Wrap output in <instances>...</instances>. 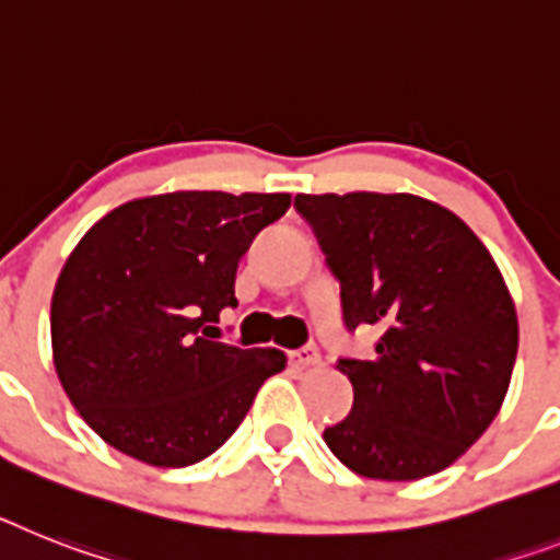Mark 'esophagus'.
Listing matches in <instances>:
<instances>
[{"mask_svg": "<svg viewBox=\"0 0 560 560\" xmlns=\"http://www.w3.org/2000/svg\"><path fill=\"white\" fill-rule=\"evenodd\" d=\"M318 361H322V355H318L316 347H302V350L290 352V364H293V368H316Z\"/></svg>", "mask_w": 560, "mask_h": 560, "instance_id": "esophagus-1", "label": "esophagus"}]
</instances>
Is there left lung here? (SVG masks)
<instances>
[{
  "label": "left lung",
  "instance_id": "1",
  "mask_svg": "<svg viewBox=\"0 0 560 560\" xmlns=\"http://www.w3.org/2000/svg\"><path fill=\"white\" fill-rule=\"evenodd\" d=\"M341 284L347 330H378L373 359H338L352 410L327 427L364 478L416 481L462 458L492 424L518 352L504 276L455 213L410 192L295 196Z\"/></svg>",
  "mask_w": 560,
  "mask_h": 560
}]
</instances>
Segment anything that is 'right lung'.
Instances as JSON below:
<instances>
[{
  "mask_svg": "<svg viewBox=\"0 0 560 560\" xmlns=\"http://www.w3.org/2000/svg\"><path fill=\"white\" fill-rule=\"evenodd\" d=\"M290 192L178 190L98 219L50 302L54 368L98 439L150 467H187L236 432L281 350L213 341L236 270Z\"/></svg>",
  "mask_w": 560,
  "mask_h": 560,
  "instance_id": "1",
  "label": "right lung"
}]
</instances>
